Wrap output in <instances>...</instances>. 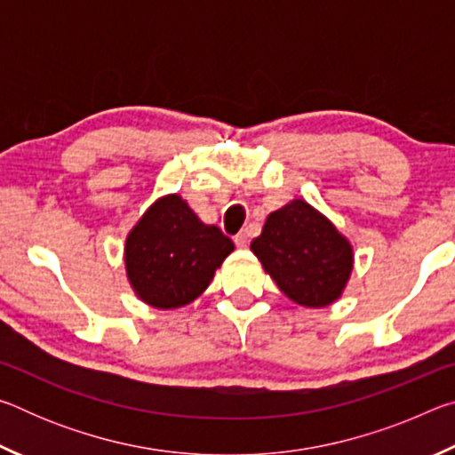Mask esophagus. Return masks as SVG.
I'll list each match as a JSON object with an SVG mask.
<instances>
[{
  "label": "esophagus",
  "instance_id": "obj_1",
  "mask_svg": "<svg viewBox=\"0 0 455 455\" xmlns=\"http://www.w3.org/2000/svg\"><path fill=\"white\" fill-rule=\"evenodd\" d=\"M235 244L238 246V249H246V244H249V233H246V230H243V233H238L235 236Z\"/></svg>",
  "mask_w": 455,
  "mask_h": 455
}]
</instances>
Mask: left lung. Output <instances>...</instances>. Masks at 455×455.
Wrapping results in <instances>:
<instances>
[{
  "mask_svg": "<svg viewBox=\"0 0 455 455\" xmlns=\"http://www.w3.org/2000/svg\"><path fill=\"white\" fill-rule=\"evenodd\" d=\"M251 251L291 301L315 309L341 297L353 268L347 238L305 200L268 214Z\"/></svg>",
  "mask_w": 455,
  "mask_h": 455,
  "instance_id": "1",
  "label": "left lung"
}]
</instances>
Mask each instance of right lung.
I'll list each match as a JSON object with an SVG mask.
<instances>
[{
  "label": "right lung",
  "instance_id": "right-lung-1",
  "mask_svg": "<svg viewBox=\"0 0 455 455\" xmlns=\"http://www.w3.org/2000/svg\"><path fill=\"white\" fill-rule=\"evenodd\" d=\"M233 251V241L219 227L200 222L179 195H168L130 230L124 246L128 281L144 303L176 309L209 287Z\"/></svg>",
  "mask_w": 455,
  "mask_h": 455
}]
</instances>
